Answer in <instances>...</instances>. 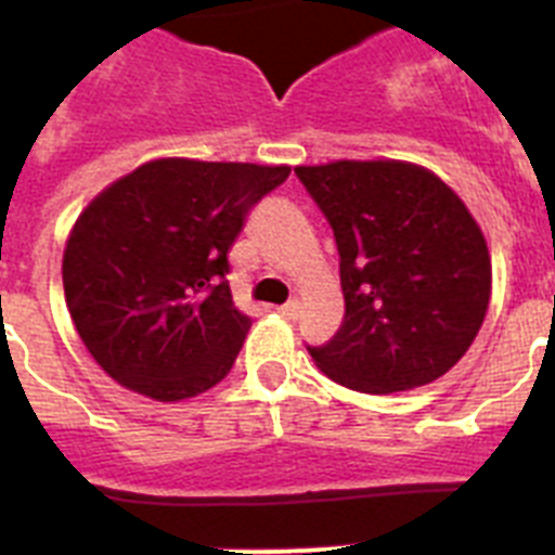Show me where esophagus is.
Wrapping results in <instances>:
<instances>
[{
	"instance_id": "1",
	"label": "esophagus",
	"mask_w": 555,
	"mask_h": 555,
	"mask_svg": "<svg viewBox=\"0 0 555 555\" xmlns=\"http://www.w3.org/2000/svg\"><path fill=\"white\" fill-rule=\"evenodd\" d=\"M278 311H281V317H286V320H297V317H300V302L292 300L286 302V306L278 308Z\"/></svg>"
}]
</instances>
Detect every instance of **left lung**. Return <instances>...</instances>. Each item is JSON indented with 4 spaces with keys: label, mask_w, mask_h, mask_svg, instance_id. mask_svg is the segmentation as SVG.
<instances>
[{
    "label": "left lung",
    "mask_w": 555,
    "mask_h": 555,
    "mask_svg": "<svg viewBox=\"0 0 555 555\" xmlns=\"http://www.w3.org/2000/svg\"><path fill=\"white\" fill-rule=\"evenodd\" d=\"M294 175L331 222L345 322L308 347L331 380L391 395L434 384L469 350L492 297L487 238L459 194L405 160H333Z\"/></svg>",
    "instance_id": "8db88e82"
}]
</instances>
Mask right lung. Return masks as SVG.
I'll return each mask as SVG.
<instances>
[{
	"mask_svg": "<svg viewBox=\"0 0 555 555\" xmlns=\"http://www.w3.org/2000/svg\"><path fill=\"white\" fill-rule=\"evenodd\" d=\"M288 171L158 158L88 203L63 249V292L116 384L178 403L228 375L253 325L233 306L228 249Z\"/></svg>",
	"mask_w": 555,
	"mask_h": 555,
	"instance_id": "add662e5",
	"label": "right lung"
}]
</instances>
